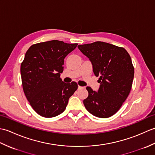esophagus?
Here are the masks:
<instances>
[{"mask_svg": "<svg viewBox=\"0 0 155 155\" xmlns=\"http://www.w3.org/2000/svg\"><path fill=\"white\" fill-rule=\"evenodd\" d=\"M78 89H82V88H84V87H81V86H79V85H78Z\"/></svg>", "mask_w": 155, "mask_h": 155, "instance_id": "34e87169", "label": "esophagus"}]
</instances>
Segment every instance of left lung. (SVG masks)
Masks as SVG:
<instances>
[{
    "instance_id": "8db88e82",
    "label": "left lung",
    "mask_w": 155,
    "mask_h": 155,
    "mask_svg": "<svg viewBox=\"0 0 155 155\" xmlns=\"http://www.w3.org/2000/svg\"><path fill=\"white\" fill-rule=\"evenodd\" d=\"M78 48L89 58L94 75L99 77L97 92L87 87L88 96L83 101L85 108L97 117L113 116L132 87L134 71L129 54L124 48L101 41L78 45Z\"/></svg>"
}]
</instances>
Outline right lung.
<instances>
[{
	"mask_svg": "<svg viewBox=\"0 0 155 155\" xmlns=\"http://www.w3.org/2000/svg\"><path fill=\"white\" fill-rule=\"evenodd\" d=\"M77 45L53 40L32 45L26 52L21 65L23 91L41 116L51 118L63 113L78 88L75 82L65 83L60 78L64 58Z\"/></svg>",
	"mask_w": 155,
	"mask_h": 155,
	"instance_id": "obj_1",
	"label": "right lung"
}]
</instances>
